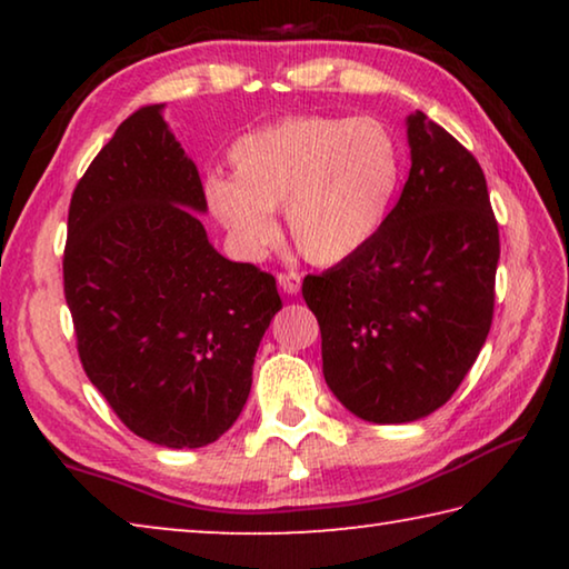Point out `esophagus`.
Instances as JSON below:
<instances>
[{"label": "esophagus", "mask_w": 569, "mask_h": 569, "mask_svg": "<svg viewBox=\"0 0 569 569\" xmlns=\"http://www.w3.org/2000/svg\"><path fill=\"white\" fill-rule=\"evenodd\" d=\"M278 286L283 288V293L296 296L298 291H301V273L281 271V273H278Z\"/></svg>", "instance_id": "34e87169"}]
</instances>
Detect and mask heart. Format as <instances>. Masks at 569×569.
Returning <instances> with one entry per match:
<instances>
[{
    "label": "heart",
    "instance_id": "heart-1",
    "mask_svg": "<svg viewBox=\"0 0 569 569\" xmlns=\"http://www.w3.org/2000/svg\"><path fill=\"white\" fill-rule=\"evenodd\" d=\"M233 180H206V200L233 243L258 256L276 240L273 210L311 263L363 250L397 200L403 150L387 122L293 114L250 130L228 152Z\"/></svg>",
    "mask_w": 569,
    "mask_h": 569
}]
</instances>
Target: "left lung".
Masks as SVG:
<instances>
[{"mask_svg": "<svg viewBox=\"0 0 569 569\" xmlns=\"http://www.w3.org/2000/svg\"><path fill=\"white\" fill-rule=\"evenodd\" d=\"M411 170L359 253L303 278L323 377L356 417L403 423L459 389L495 316L499 226L477 158L417 112Z\"/></svg>", "mask_w": 569, "mask_h": 569, "instance_id": "8db88e82", "label": "left lung"}]
</instances>
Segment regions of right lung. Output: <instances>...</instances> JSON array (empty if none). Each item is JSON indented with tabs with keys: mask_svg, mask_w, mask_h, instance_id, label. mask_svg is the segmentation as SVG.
I'll use <instances>...</instances> for the list:
<instances>
[{
	"mask_svg": "<svg viewBox=\"0 0 569 569\" xmlns=\"http://www.w3.org/2000/svg\"><path fill=\"white\" fill-rule=\"evenodd\" d=\"M160 110L132 112L77 182L64 298L82 369L124 427L198 449L243 409L281 296L208 243L203 182Z\"/></svg>",
	"mask_w": 569,
	"mask_h": 569,
	"instance_id": "obj_1",
	"label": "right lung"
}]
</instances>
